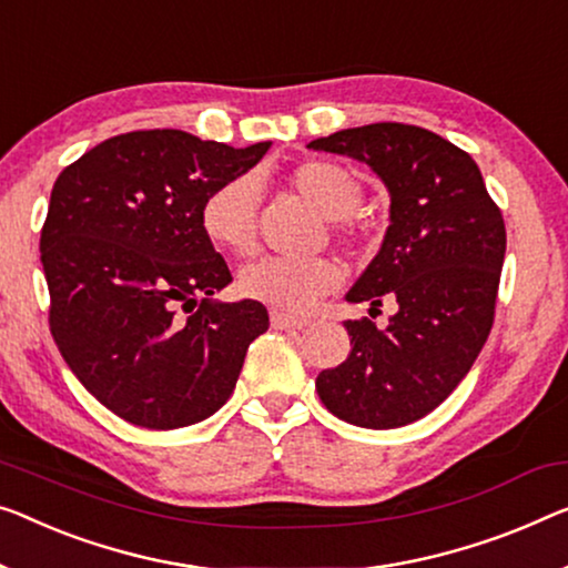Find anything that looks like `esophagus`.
<instances>
[{
    "mask_svg": "<svg viewBox=\"0 0 568 568\" xmlns=\"http://www.w3.org/2000/svg\"><path fill=\"white\" fill-rule=\"evenodd\" d=\"M270 321H273L275 328H283V332H295V328L308 326L306 318L291 316V313H283V311H273V313H270Z\"/></svg>",
    "mask_w": 568,
    "mask_h": 568,
    "instance_id": "esophagus-1",
    "label": "esophagus"
}]
</instances>
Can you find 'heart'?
<instances>
[{
  "mask_svg": "<svg viewBox=\"0 0 568 568\" xmlns=\"http://www.w3.org/2000/svg\"><path fill=\"white\" fill-rule=\"evenodd\" d=\"M291 185L321 216L334 219V232L342 240H354L349 216L365 199L359 178L349 168L308 160L291 175ZM260 211V185L252 175H236L219 183L201 203V230L216 247L244 255L255 247ZM342 281V267L334 260H287L260 257L240 270V291L270 306L303 313L321 295Z\"/></svg>",
  "mask_w": 568,
  "mask_h": 568,
  "instance_id": "1",
  "label": "heart"
}]
</instances>
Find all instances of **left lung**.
<instances>
[{"label":"left lung","mask_w":568,"mask_h":568,"mask_svg":"<svg viewBox=\"0 0 568 568\" xmlns=\"http://www.w3.org/2000/svg\"><path fill=\"white\" fill-rule=\"evenodd\" d=\"M369 165L390 196L383 247L346 293L397 311L377 328L344 321L349 357L316 377L328 410L362 428L428 416L467 377L495 318L505 222L467 152L423 126L377 122L308 142Z\"/></svg>","instance_id":"8db88e82"}]
</instances>
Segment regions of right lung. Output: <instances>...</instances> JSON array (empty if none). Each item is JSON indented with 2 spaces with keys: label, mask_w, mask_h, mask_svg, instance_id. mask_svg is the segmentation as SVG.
Wrapping results in <instances>:
<instances>
[{
  "label": "right lung",
  "mask_w": 568,
  "mask_h": 568,
  "mask_svg": "<svg viewBox=\"0 0 568 568\" xmlns=\"http://www.w3.org/2000/svg\"><path fill=\"white\" fill-rule=\"evenodd\" d=\"M267 148L126 132L58 175L40 234L50 332L81 385L134 426L214 416L267 332L262 303L214 298L232 273L199 219L203 199Z\"/></svg>",
  "instance_id": "1"
}]
</instances>
